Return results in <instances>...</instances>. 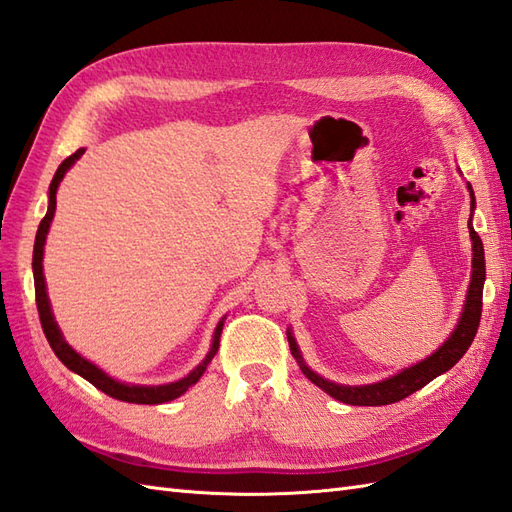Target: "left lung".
I'll return each mask as SVG.
<instances>
[{"instance_id": "1", "label": "left lung", "mask_w": 512, "mask_h": 512, "mask_svg": "<svg viewBox=\"0 0 512 512\" xmlns=\"http://www.w3.org/2000/svg\"><path fill=\"white\" fill-rule=\"evenodd\" d=\"M471 193V208H473V191L469 186ZM469 234L473 241V260H471V282H469V291H467V304L463 310V317H460L456 330L452 332L450 339H447L439 350H436L432 356H428L421 363L404 369L397 376L382 380L378 384H367V386H341L323 380L321 376H317L315 371H310L302 354L297 350V343L289 332V345H291V354L295 356V360L299 363V369L304 371V376L317 384L319 389L326 391L328 395H332L334 400H339L343 404L350 406H384V404H395L404 400V397L413 395L415 391H419L421 386H426L430 380H434L436 376H441L447 369H452L463 354L469 350V345L473 341V336L478 332L480 326V317H482V289H484V247H482V239L478 236V232L473 230L471 219H469Z\"/></svg>"}]
</instances>
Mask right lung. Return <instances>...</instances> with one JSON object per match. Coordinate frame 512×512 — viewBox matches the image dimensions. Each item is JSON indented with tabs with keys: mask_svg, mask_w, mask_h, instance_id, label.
<instances>
[{
	"mask_svg": "<svg viewBox=\"0 0 512 512\" xmlns=\"http://www.w3.org/2000/svg\"><path fill=\"white\" fill-rule=\"evenodd\" d=\"M84 154V149H78L76 154H71L69 158L62 160V165L58 167L56 176L49 184V206H47V215L43 217L39 230H36V241H34V254H32V269H34V293H36V308H39V317H41V326L45 332V339L52 345L54 354L62 360V365L69 367L71 371L80 373L84 380H89L93 386H97L99 391H104L106 395L115 397V400L121 402H128V404H162V402H171L180 397L189 386H193L199 378H202V373L206 371L208 363L213 360V356L219 350V336L223 330V321H219V326L215 330V339H213V347H210L208 356L204 358V363L195 367L189 376L178 380V382H171V384H162V386H130V384H121L117 380L108 378L102 369H97L89 360L82 358L78 352H73L71 347L67 345V341L62 339V334L56 326L54 315H52V308H49V299H47V291H45V278H43V245H45V236L49 230V223L54 219V210H56V191H58V184L65 176L67 169L76 162L80 156Z\"/></svg>",
	"mask_w": 512,
	"mask_h": 512,
	"instance_id": "add662e5",
	"label": "right lung"
}]
</instances>
